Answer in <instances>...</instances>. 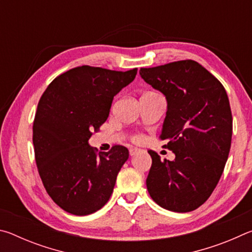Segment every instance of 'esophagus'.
<instances>
[{"label": "esophagus", "mask_w": 252, "mask_h": 252, "mask_svg": "<svg viewBox=\"0 0 252 252\" xmlns=\"http://www.w3.org/2000/svg\"><path fill=\"white\" fill-rule=\"evenodd\" d=\"M141 151L140 150V149H138V148H130V156H135V155H138V153Z\"/></svg>", "instance_id": "obj_1"}]
</instances>
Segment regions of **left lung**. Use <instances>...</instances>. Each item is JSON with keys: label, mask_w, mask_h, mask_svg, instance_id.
Listing matches in <instances>:
<instances>
[{"label": "left lung", "mask_w": 252, "mask_h": 252, "mask_svg": "<svg viewBox=\"0 0 252 252\" xmlns=\"http://www.w3.org/2000/svg\"><path fill=\"white\" fill-rule=\"evenodd\" d=\"M140 75L167 100L160 139L173 161L149 151L152 165L147 178L151 198L174 212L199 208L218 185L228 160L232 116L223 85L198 62L185 60L142 67Z\"/></svg>", "instance_id": "obj_1"}]
</instances>
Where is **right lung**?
I'll use <instances>...</instances> for the list:
<instances>
[{
    "label": "right lung",
    "mask_w": 252,
    "mask_h": 252,
    "mask_svg": "<svg viewBox=\"0 0 252 252\" xmlns=\"http://www.w3.org/2000/svg\"><path fill=\"white\" fill-rule=\"evenodd\" d=\"M136 71L78 66L55 78L42 94L33 122L35 161L46 192L64 211L90 215L112 194L129 150L114 146L96 155L89 139Z\"/></svg>",
    "instance_id": "obj_1"
}]
</instances>
